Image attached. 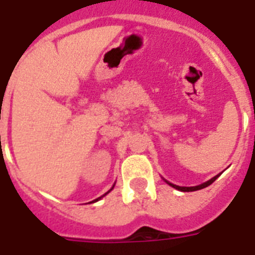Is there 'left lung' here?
<instances>
[{"label": "left lung", "mask_w": 255, "mask_h": 255, "mask_svg": "<svg viewBox=\"0 0 255 255\" xmlns=\"http://www.w3.org/2000/svg\"><path fill=\"white\" fill-rule=\"evenodd\" d=\"M218 176H220V175H216V176L212 177L211 180H208V181L203 182V184H200V185H197V186H177V185H173V184H171V182H168L167 180H164V181L167 182L170 186H172V188L177 189V190H180V191H195V190H200V189H204V188H207V186H209L212 182L217 179Z\"/></svg>", "instance_id": "obj_1"}]
</instances>
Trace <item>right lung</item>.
<instances>
[{
	"instance_id": "right-lung-1",
	"label": "right lung",
	"mask_w": 255,
	"mask_h": 255,
	"mask_svg": "<svg viewBox=\"0 0 255 255\" xmlns=\"http://www.w3.org/2000/svg\"><path fill=\"white\" fill-rule=\"evenodd\" d=\"M114 186H115V185H114ZM114 186H112V188H111V189H110V190H108V191H107V193H105V194H103V195H102V197H100V198H97V199H94V200H93V202H91V203H94V202H98V200H100V199H102V198H103V197H105V195H107V194H108V193H110V191H111V190H112V189H114Z\"/></svg>"
}]
</instances>
